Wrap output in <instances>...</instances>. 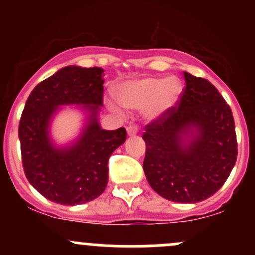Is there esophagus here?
Wrapping results in <instances>:
<instances>
[{"instance_id":"esophagus-1","label":"esophagus","mask_w":255,"mask_h":255,"mask_svg":"<svg viewBox=\"0 0 255 255\" xmlns=\"http://www.w3.org/2000/svg\"><path fill=\"white\" fill-rule=\"evenodd\" d=\"M127 133L128 135H135L138 133V128L135 126H129V127H127Z\"/></svg>"}]
</instances>
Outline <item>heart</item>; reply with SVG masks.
<instances>
[{
	"instance_id": "heart-1",
	"label": "heart",
	"mask_w": 255,
	"mask_h": 255,
	"mask_svg": "<svg viewBox=\"0 0 255 255\" xmlns=\"http://www.w3.org/2000/svg\"><path fill=\"white\" fill-rule=\"evenodd\" d=\"M184 92L182 81L175 75L143 76L127 80L115 87V95L120 104L127 109H142L146 120L156 121L173 111L179 104ZM113 112L121 113V110L112 102H109Z\"/></svg>"
}]
</instances>
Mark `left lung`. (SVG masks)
Instances as JSON below:
<instances>
[{
	"label": "left lung",
	"mask_w": 255,
	"mask_h": 255,
	"mask_svg": "<svg viewBox=\"0 0 255 255\" xmlns=\"http://www.w3.org/2000/svg\"><path fill=\"white\" fill-rule=\"evenodd\" d=\"M179 106L145 127L144 174L164 199L196 204L222 187L237 160L231 107L206 79L184 71Z\"/></svg>",
	"instance_id": "8db88e82"
}]
</instances>
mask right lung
Returning a JSON list of instances; mask_svg holds the SVG:
<instances>
[{
  "label": "right lung",
  "mask_w": 255,
  "mask_h": 255,
  "mask_svg": "<svg viewBox=\"0 0 255 255\" xmlns=\"http://www.w3.org/2000/svg\"><path fill=\"white\" fill-rule=\"evenodd\" d=\"M104 69L65 66L39 82L25 102L18 137L24 174L40 195L66 206L99 197L109 182V159L126 142L125 128L102 129ZM75 104L87 113L79 137L68 146L51 139L50 125L61 106Z\"/></svg>",
  "instance_id": "add662e5"
}]
</instances>
